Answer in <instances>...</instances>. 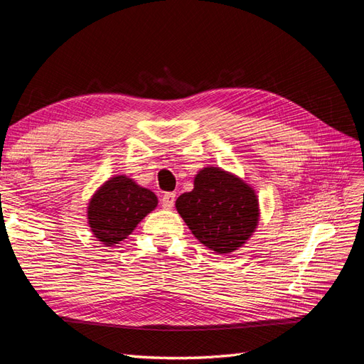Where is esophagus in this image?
I'll return each mask as SVG.
<instances>
[{
    "label": "esophagus",
    "mask_w": 364,
    "mask_h": 364,
    "mask_svg": "<svg viewBox=\"0 0 364 364\" xmlns=\"http://www.w3.org/2000/svg\"><path fill=\"white\" fill-rule=\"evenodd\" d=\"M174 200H176V194L174 193H165L162 196L161 205L164 209H171L174 206Z\"/></svg>",
    "instance_id": "34e87169"
}]
</instances>
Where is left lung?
<instances>
[{"mask_svg":"<svg viewBox=\"0 0 364 364\" xmlns=\"http://www.w3.org/2000/svg\"><path fill=\"white\" fill-rule=\"evenodd\" d=\"M176 209L193 235L220 255L246 245L259 220L255 190L220 167L197 173L193 191L178 197Z\"/></svg>","mask_w":364,"mask_h":364,"instance_id":"8db88e82","label":"left lung"}]
</instances>
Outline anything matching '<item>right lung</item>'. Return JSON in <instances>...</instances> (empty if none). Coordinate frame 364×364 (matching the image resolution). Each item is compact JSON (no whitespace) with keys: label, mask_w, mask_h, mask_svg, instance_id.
I'll use <instances>...</instances> for the list:
<instances>
[{"label":"right lung","mask_w":364,"mask_h":364,"mask_svg":"<svg viewBox=\"0 0 364 364\" xmlns=\"http://www.w3.org/2000/svg\"><path fill=\"white\" fill-rule=\"evenodd\" d=\"M158 206L156 194L124 174L114 176L98 188L87 203V225L105 246L118 245Z\"/></svg>","instance_id":"right-lung-1"}]
</instances>
